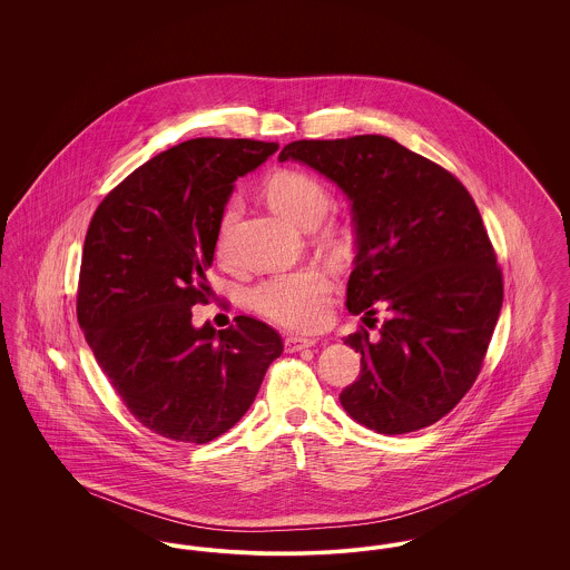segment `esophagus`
Here are the masks:
<instances>
[{
    "mask_svg": "<svg viewBox=\"0 0 570 570\" xmlns=\"http://www.w3.org/2000/svg\"><path fill=\"white\" fill-rule=\"evenodd\" d=\"M316 342L309 340V337H297V335H288L284 340V348L286 353H298V351H305V348H312Z\"/></svg>",
    "mask_w": 570,
    "mask_h": 570,
    "instance_id": "obj_1",
    "label": "esophagus"
}]
</instances>
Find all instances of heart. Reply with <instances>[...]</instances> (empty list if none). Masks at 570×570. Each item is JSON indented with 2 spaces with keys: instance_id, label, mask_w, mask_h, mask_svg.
Returning <instances> with one entry per match:
<instances>
[{
  "instance_id": "heart-1",
  "label": "heart",
  "mask_w": 570,
  "mask_h": 570,
  "mask_svg": "<svg viewBox=\"0 0 570 570\" xmlns=\"http://www.w3.org/2000/svg\"><path fill=\"white\" fill-rule=\"evenodd\" d=\"M265 198L273 212L303 228L316 226L331 207V191L325 184L298 168H282L265 181ZM239 216V205L230 203L217 228V254L226 256L230 247V230ZM321 239L333 249L351 245L353 230L342 222H326ZM335 277L326 267L312 265L297 272L277 273L256 284L247 301L273 323L293 331H321L331 318Z\"/></svg>"
}]
</instances>
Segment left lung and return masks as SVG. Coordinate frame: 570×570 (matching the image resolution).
Listing matches in <instances>:
<instances>
[{
    "instance_id": "obj_1",
    "label": "left lung",
    "mask_w": 570,
    "mask_h": 570,
    "mask_svg": "<svg viewBox=\"0 0 570 570\" xmlns=\"http://www.w3.org/2000/svg\"><path fill=\"white\" fill-rule=\"evenodd\" d=\"M305 163L353 200L354 272L346 305L358 326L344 344L361 374L344 410L379 434L434 425L479 376L502 307V269L483 217L460 179L393 138L358 135L288 142L279 160Z\"/></svg>"
}]
</instances>
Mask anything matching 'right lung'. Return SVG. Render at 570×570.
<instances>
[{
  "mask_svg": "<svg viewBox=\"0 0 570 570\" xmlns=\"http://www.w3.org/2000/svg\"><path fill=\"white\" fill-rule=\"evenodd\" d=\"M277 147L191 138L138 166L89 222L77 318L110 386L154 434L205 444L228 432L284 351L252 316L191 326V305L212 293L205 272L233 181Z\"/></svg>",
  "mask_w": 570,
  "mask_h": 570,
  "instance_id": "1",
  "label": "right lung"
}]
</instances>
